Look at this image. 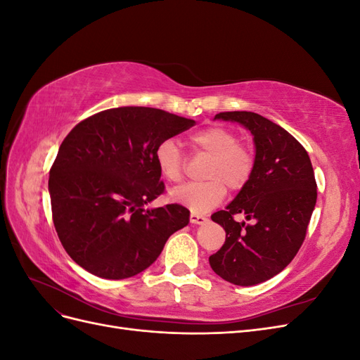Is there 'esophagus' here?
Returning <instances> with one entry per match:
<instances>
[{"mask_svg":"<svg viewBox=\"0 0 360 360\" xmlns=\"http://www.w3.org/2000/svg\"><path fill=\"white\" fill-rule=\"evenodd\" d=\"M189 219H191L192 224H197V225H202V224L207 222V217H205V216H202V214H200V213H195V212L191 213Z\"/></svg>","mask_w":360,"mask_h":360,"instance_id":"1","label":"esophagus"}]
</instances>
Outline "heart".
Masks as SVG:
<instances>
[{
	"instance_id": "obj_1",
	"label": "heart",
	"mask_w": 360,
	"mask_h": 360,
	"mask_svg": "<svg viewBox=\"0 0 360 360\" xmlns=\"http://www.w3.org/2000/svg\"><path fill=\"white\" fill-rule=\"evenodd\" d=\"M189 141L195 151L212 159L204 172L207 181L184 184L171 193V198L195 213H204L222 202L226 195L225 184L231 191H240L246 186L254 174L255 155L240 143L236 130L225 126L204 127L192 134ZM155 158L163 179L172 184L181 183L184 160L172 139L159 144Z\"/></svg>"
}]
</instances>
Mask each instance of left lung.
Listing matches in <instances>:
<instances>
[{
  "label": "left lung",
  "mask_w": 360,
  "mask_h": 360,
  "mask_svg": "<svg viewBox=\"0 0 360 360\" xmlns=\"http://www.w3.org/2000/svg\"><path fill=\"white\" fill-rule=\"evenodd\" d=\"M214 118L250 130L255 168L225 210L212 214L226 236L209 261L214 274L231 284L257 285L284 270L304 240L317 202L312 163L296 138L263 115L231 111ZM240 212L253 224L237 223L233 216Z\"/></svg>",
  "instance_id": "8db88e82"
}]
</instances>
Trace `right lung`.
<instances>
[{
  "mask_svg": "<svg viewBox=\"0 0 360 360\" xmlns=\"http://www.w3.org/2000/svg\"><path fill=\"white\" fill-rule=\"evenodd\" d=\"M195 124L156 108L97 112L64 138L49 171L52 221L76 264L105 279L135 276L189 224L180 204L144 209L165 191L156 148Z\"/></svg>",
  "mask_w": 360,
  "mask_h": 360,
  "instance_id": "right-lung-1",
  "label": "right lung"
}]
</instances>
